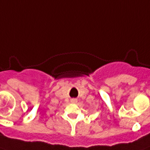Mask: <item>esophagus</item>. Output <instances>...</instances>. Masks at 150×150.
<instances>
[{"mask_svg": "<svg viewBox=\"0 0 150 150\" xmlns=\"http://www.w3.org/2000/svg\"><path fill=\"white\" fill-rule=\"evenodd\" d=\"M77 101H78L77 99H75V98H73L71 100V102L73 103H77Z\"/></svg>", "mask_w": 150, "mask_h": 150, "instance_id": "34e87169", "label": "esophagus"}]
</instances>
